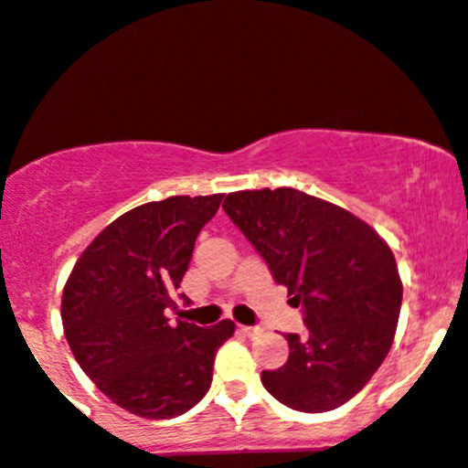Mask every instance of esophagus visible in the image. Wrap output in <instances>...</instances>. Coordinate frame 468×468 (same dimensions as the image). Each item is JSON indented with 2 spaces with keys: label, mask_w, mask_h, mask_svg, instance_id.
<instances>
[{
  "label": "esophagus",
  "mask_w": 468,
  "mask_h": 468,
  "mask_svg": "<svg viewBox=\"0 0 468 468\" xmlns=\"http://www.w3.org/2000/svg\"><path fill=\"white\" fill-rule=\"evenodd\" d=\"M239 331H242L244 335H249V337H255V335H260V333H261V328H260V326H239Z\"/></svg>",
  "instance_id": "obj_1"
}]
</instances>
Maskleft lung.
Masks as SVG:
<instances>
[{
	"label": "left lung",
	"mask_w": 468,
	"mask_h": 468,
	"mask_svg": "<svg viewBox=\"0 0 468 468\" xmlns=\"http://www.w3.org/2000/svg\"><path fill=\"white\" fill-rule=\"evenodd\" d=\"M224 210L304 313V335L264 388L286 407L324 413L367 387L398 328L402 280L393 250L364 219L295 188L229 193Z\"/></svg>",
	"instance_id": "left-lung-1"
}]
</instances>
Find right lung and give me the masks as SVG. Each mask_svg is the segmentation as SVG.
Listing matches in <instances>:
<instances>
[{
	"label": "right lung",
	"instance_id": "1",
	"mask_svg": "<svg viewBox=\"0 0 468 468\" xmlns=\"http://www.w3.org/2000/svg\"><path fill=\"white\" fill-rule=\"evenodd\" d=\"M224 195H173L111 222L75 261L61 292L70 351L106 398L128 413L168 420L186 413L213 382L215 353L230 320L202 328L177 320L173 295L195 239Z\"/></svg>",
	"mask_w": 468,
	"mask_h": 468
}]
</instances>
